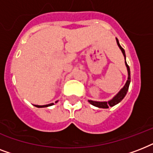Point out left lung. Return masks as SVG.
I'll list each match as a JSON object with an SVG mask.
<instances>
[{"instance_id": "8db88e82", "label": "left lung", "mask_w": 153, "mask_h": 153, "mask_svg": "<svg viewBox=\"0 0 153 153\" xmlns=\"http://www.w3.org/2000/svg\"><path fill=\"white\" fill-rule=\"evenodd\" d=\"M116 41L117 44L118 45L119 48L121 49V52L123 54L124 57H125V59H126V52H125V50H124L121 46L119 44V41L117 38H116ZM125 63H126V68H127V71H128V79H127V81H126V84H125V86L122 87V88L120 90L118 93L116 95L114 96V98H112L111 100L108 101V102H97V101H92V100H88V102L91 103V105H93L94 106L98 107V108H103V109H107V108H109V106H114L115 105L118 104L119 102H121L122 99H123L125 97H126V94L128 92V86H129V84H130V69H129V67L127 64V62H126V60L125 61Z\"/></svg>"}]
</instances>
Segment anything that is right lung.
Listing matches in <instances>:
<instances>
[{
	"mask_svg": "<svg viewBox=\"0 0 153 153\" xmlns=\"http://www.w3.org/2000/svg\"><path fill=\"white\" fill-rule=\"evenodd\" d=\"M58 102V101H57ZM57 102H55V103ZM54 103H50V104H48V105H35V106L36 107H38V108H44V107H48V106H51V105H53Z\"/></svg>",
	"mask_w": 153,
	"mask_h": 153,
	"instance_id": "obj_1",
	"label": "right lung"
}]
</instances>
